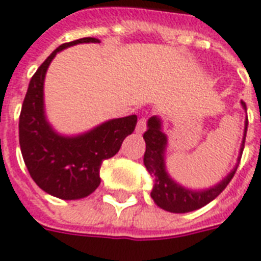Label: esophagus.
<instances>
[{
    "instance_id": "obj_1",
    "label": "esophagus",
    "mask_w": 261,
    "mask_h": 261,
    "mask_svg": "<svg viewBox=\"0 0 261 261\" xmlns=\"http://www.w3.org/2000/svg\"><path fill=\"white\" fill-rule=\"evenodd\" d=\"M145 129H147V118L141 117L136 125V133L137 135H143L145 132Z\"/></svg>"
}]
</instances>
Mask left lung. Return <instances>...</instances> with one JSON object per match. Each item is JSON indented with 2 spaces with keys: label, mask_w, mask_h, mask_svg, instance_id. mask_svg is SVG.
<instances>
[{
  "label": "left lung",
  "mask_w": 261,
  "mask_h": 261,
  "mask_svg": "<svg viewBox=\"0 0 261 261\" xmlns=\"http://www.w3.org/2000/svg\"><path fill=\"white\" fill-rule=\"evenodd\" d=\"M241 106L247 110L245 102L241 101ZM147 132L144 133L145 140V153H144V166L153 179L151 197L156 205L171 213H189L193 210L201 209L202 206L207 205L214 198H217L225 187L232 180L233 175L239 167L241 153L244 149L245 136H247L248 120H245L244 126V137L240 147L237 164L221 182L214 186L203 190H193L179 185L176 180L171 178L167 172L166 167V151H167V135L163 132V122L158 116H153L148 120Z\"/></svg>",
  "instance_id": "obj_1"
}]
</instances>
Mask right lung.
Segmentation results:
<instances>
[{
    "instance_id": "add662e5",
    "label": "right lung",
    "mask_w": 261,
    "mask_h": 261,
    "mask_svg": "<svg viewBox=\"0 0 261 261\" xmlns=\"http://www.w3.org/2000/svg\"><path fill=\"white\" fill-rule=\"evenodd\" d=\"M82 43H99L83 37L59 45L31 79L18 124L20 147L25 166L37 186L54 197L81 199L99 186L103 160L120 151L124 139L136 128L137 116L113 118L76 136H64L52 128L44 109V79L56 54Z\"/></svg>"
}]
</instances>
